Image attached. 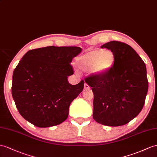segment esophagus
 <instances>
[{"label": "esophagus", "mask_w": 157, "mask_h": 157, "mask_svg": "<svg viewBox=\"0 0 157 157\" xmlns=\"http://www.w3.org/2000/svg\"><path fill=\"white\" fill-rule=\"evenodd\" d=\"M84 89H85V90H86V89H90V86L87 85L86 83H85V86H84Z\"/></svg>", "instance_id": "esophagus-1"}]
</instances>
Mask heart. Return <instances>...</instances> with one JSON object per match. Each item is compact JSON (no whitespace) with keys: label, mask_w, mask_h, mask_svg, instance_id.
Listing matches in <instances>:
<instances>
[{"label":"heart","mask_w":157,"mask_h":157,"mask_svg":"<svg viewBox=\"0 0 157 157\" xmlns=\"http://www.w3.org/2000/svg\"><path fill=\"white\" fill-rule=\"evenodd\" d=\"M115 55L110 50L97 49L77 59L79 67L90 71L94 76H102L111 69L115 63Z\"/></svg>","instance_id":"b5f03b06"}]
</instances>
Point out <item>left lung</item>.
Masks as SVG:
<instances>
[{
	"instance_id": "obj_1",
	"label": "left lung",
	"mask_w": 157,
	"mask_h": 157,
	"mask_svg": "<svg viewBox=\"0 0 157 157\" xmlns=\"http://www.w3.org/2000/svg\"><path fill=\"white\" fill-rule=\"evenodd\" d=\"M101 48L113 51L116 60L105 75L85 78L94 94L93 118L110 127L124 125L138 115L144 105L148 88L146 65L126 43L113 40Z\"/></svg>"
}]
</instances>
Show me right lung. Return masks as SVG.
<instances>
[{
	"label": "right lung",
	"mask_w": 157,
	"mask_h": 157,
	"mask_svg": "<svg viewBox=\"0 0 157 157\" xmlns=\"http://www.w3.org/2000/svg\"><path fill=\"white\" fill-rule=\"evenodd\" d=\"M82 51L78 47L30 50L13 72L12 95L21 115L40 128L60 124L68 115L72 101L83 90V80L72 85L71 64Z\"/></svg>",
	"instance_id": "obj_1"
}]
</instances>
